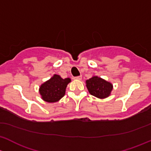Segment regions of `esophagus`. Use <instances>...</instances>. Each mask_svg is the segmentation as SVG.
<instances>
[{"mask_svg":"<svg viewBox=\"0 0 151 151\" xmlns=\"http://www.w3.org/2000/svg\"><path fill=\"white\" fill-rule=\"evenodd\" d=\"M81 78H82V76H76V77L74 78V79H76V80H81Z\"/></svg>","mask_w":151,"mask_h":151,"instance_id":"obj_1","label":"esophagus"}]
</instances>
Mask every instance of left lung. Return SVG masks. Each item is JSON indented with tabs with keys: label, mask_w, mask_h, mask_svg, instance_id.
<instances>
[{
	"label": "left lung",
	"mask_w": 151,
	"mask_h": 151,
	"mask_svg": "<svg viewBox=\"0 0 151 151\" xmlns=\"http://www.w3.org/2000/svg\"><path fill=\"white\" fill-rule=\"evenodd\" d=\"M86 87L91 95L99 99L109 97L113 90V84L98 76H93L86 81Z\"/></svg>",
	"instance_id": "left-lung-1"
}]
</instances>
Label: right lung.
Masks as SVG:
<instances>
[{
	"label": "right lung",
	"instance_id": "add662e5",
	"mask_svg": "<svg viewBox=\"0 0 151 151\" xmlns=\"http://www.w3.org/2000/svg\"><path fill=\"white\" fill-rule=\"evenodd\" d=\"M70 81V78L63 79L60 76L54 74L40 86L39 93L41 98L47 102H57L64 97L66 87Z\"/></svg>",
	"mask_w": 151,
	"mask_h": 151
}]
</instances>
